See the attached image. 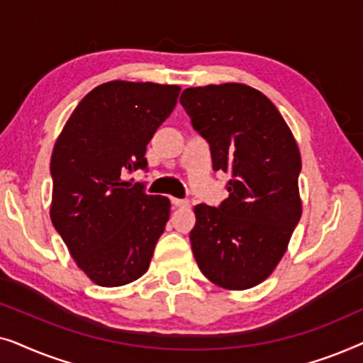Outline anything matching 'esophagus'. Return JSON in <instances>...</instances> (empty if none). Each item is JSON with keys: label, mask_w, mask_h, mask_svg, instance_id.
I'll return each mask as SVG.
<instances>
[{"label": "esophagus", "mask_w": 363, "mask_h": 363, "mask_svg": "<svg viewBox=\"0 0 363 363\" xmlns=\"http://www.w3.org/2000/svg\"><path fill=\"white\" fill-rule=\"evenodd\" d=\"M172 205L177 206V208H188V206H190V201L180 200V198H172Z\"/></svg>", "instance_id": "1"}]
</instances>
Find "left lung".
I'll list each match as a JSON object with an SVG mask.
<instances>
[{
  "instance_id": "8db88e82",
  "label": "left lung",
  "mask_w": 363,
  "mask_h": 363,
  "mask_svg": "<svg viewBox=\"0 0 363 363\" xmlns=\"http://www.w3.org/2000/svg\"><path fill=\"white\" fill-rule=\"evenodd\" d=\"M180 102L213 170L231 175L220 206H195L193 256L213 284L250 289L276 269L301 220L299 147L274 104L245 84L190 87Z\"/></svg>"
}]
</instances>
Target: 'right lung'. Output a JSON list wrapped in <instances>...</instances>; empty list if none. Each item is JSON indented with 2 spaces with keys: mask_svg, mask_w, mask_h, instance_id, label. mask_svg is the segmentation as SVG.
Masks as SVG:
<instances>
[{
  "mask_svg": "<svg viewBox=\"0 0 363 363\" xmlns=\"http://www.w3.org/2000/svg\"><path fill=\"white\" fill-rule=\"evenodd\" d=\"M178 86L111 81L79 102L51 157V221L76 264L102 287L150 266L170 200L125 180L147 170V145L177 106Z\"/></svg>",
  "mask_w": 363,
  "mask_h": 363,
  "instance_id": "1",
  "label": "right lung"
}]
</instances>
